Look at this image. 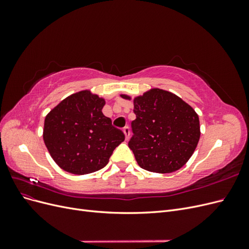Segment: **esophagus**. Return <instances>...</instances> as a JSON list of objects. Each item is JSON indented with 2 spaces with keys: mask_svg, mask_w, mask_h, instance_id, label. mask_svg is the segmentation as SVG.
Instances as JSON below:
<instances>
[{
  "mask_svg": "<svg viewBox=\"0 0 249 249\" xmlns=\"http://www.w3.org/2000/svg\"><path fill=\"white\" fill-rule=\"evenodd\" d=\"M124 136H125V140L129 139V137H130V129H129V126H125L124 127Z\"/></svg>",
  "mask_w": 249,
  "mask_h": 249,
  "instance_id": "1",
  "label": "esophagus"
}]
</instances>
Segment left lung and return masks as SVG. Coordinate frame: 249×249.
Returning <instances> with one entry per match:
<instances>
[{
	"mask_svg": "<svg viewBox=\"0 0 249 249\" xmlns=\"http://www.w3.org/2000/svg\"><path fill=\"white\" fill-rule=\"evenodd\" d=\"M134 103L136 119L129 142L135 159L143 169L170 173L189 161L200 138L197 113L177 94L152 88L142 95L120 94Z\"/></svg>",
	"mask_w": 249,
	"mask_h": 249,
	"instance_id": "8db88e82",
	"label": "left lung"
}]
</instances>
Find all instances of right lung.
I'll list each match as a JSON object with an SVG mask.
<instances>
[{
	"mask_svg": "<svg viewBox=\"0 0 249 249\" xmlns=\"http://www.w3.org/2000/svg\"><path fill=\"white\" fill-rule=\"evenodd\" d=\"M104 97L90 90L72 93L44 118L42 137L52 159L72 175H88L106 166L124 135L103 114Z\"/></svg>",
	"mask_w": 249,
	"mask_h": 249,
	"instance_id": "right-lung-1",
	"label": "right lung"
}]
</instances>
